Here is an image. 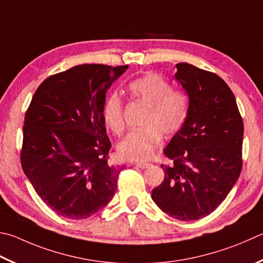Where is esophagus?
Listing matches in <instances>:
<instances>
[{
	"label": "esophagus",
	"mask_w": 263,
	"mask_h": 263,
	"mask_svg": "<svg viewBox=\"0 0 263 263\" xmlns=\"http://www.w3.org/2000/svg\"><path fill=\"white\" fill-rule=\"evenodd\" d=\"M136 165L138 166V168H140V169H146V168H148V166L151 165V163H142V162H140V163H136Z\"/></svg>",
	"instance_id": "1"
}]
</instances>
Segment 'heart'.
<instances>
[{
  "label": "heart",
  "instance_id": "b5f03b06",
  "mask_svg": "<svg viewBox=\"0 0 263 263\" xmlns=\"http://www.w3.org/2000/svg\"><path fill=\"white\" fill-rule=\"evenodd\" d=\"M127 93L132 101L147 106L141 128L133 131L119 142L117 154L122 160L142 162L154 154L161 142V135L174 136L184 125L187 114V100L179 89L160 74L149 72L131 80ZM102 117L112 135L121 136L125 128L124 102L117 94L108 95L102 107Z\"/></svg>",
  "mask_w": 263,
  "mask_h": 263
}]
</instances>
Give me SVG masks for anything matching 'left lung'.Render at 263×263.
Returning <instances> with one entry per match:
<instances>
[{
	"mask_svg": "<svg viewBox=\"0 0 263 263\" xmlns=\"http://www.w3.org/2000/svg\"><path fill=\"white\" fill-rule=\"evenodd\" d=\"M175 77L189 94L187 117L164 148L171 164H161L164 180L152 199L171 217L195 221L213 213L239 178L244 123L217 74L178 63Z\"/></svg>",
	"mask_w": 263,
	"mask_h": 263,
	"instance_id": "left-lung-1",
	"label": "left lung"
}]
</instances>
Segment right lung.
Here are the masks:
<instances>
[{
    "mask_svg": "<svg viewBox=\"0 0 263 263\" xmlns=\"http://www.w3.org/2000/svg\"><path fill=\"white\" fill-rule=\"evenodd\" d=\"M127 65L83 64L52 74L25 114L21 163L51 211L84 219L107 206L123 166L109 163L102 117L106 92Z\"/></svg>",
    "mask_w": 263,
    "mask_h": 263,
    "instance_id": "obj_1",
    "label": "right lung"
}]
</instances>
